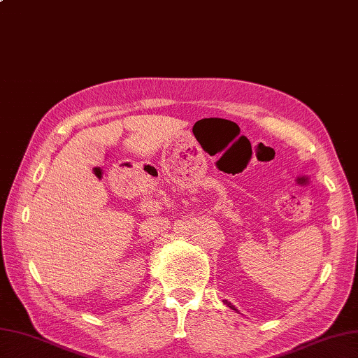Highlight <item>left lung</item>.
<instances>
[{
	"mask_svg": "<svg viewBox=\"0 0 358 358\" xmlns=\"http://www.w3.org/2000/svg\"><path fill=\"white\" fill-rule=\"evenodd\" d=\"M224 303H226V305H227V306H230V308H231V310H235V311H238V310H236V308H235V306H234V305H231V303H230V302H227V301H224Z\"/></svg>",
	"mask_w": 358,
	"mask_h": 358,
	"instance_id": "left-lung-1",
	"label": "left lung"
}]
</instances>
